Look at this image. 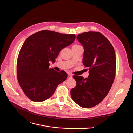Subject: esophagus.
Masks as SVG:
<instances>
[{"mask_svg":"<svg viewBox=\"0 0 133 133\" xmlns=\"http://www.w3.org/2000/svg\"><path fill=\"white\" fill-rule=\"evenodd\" d=\"M67 78L70 79V78H72V75L70 74H68V76H67Z\"/></svg>","mask_w":133,"mask_h":133,"instance_id":"obj_1","label":"esophagus"}]
</instances>
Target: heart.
Masks as SVG:
<instances>
[{
  "instance_id": "1",
  "label": "heart",
  "mask_w": 133,
  "mask_h": 133,
  "mask_svg": "<svg viewBox=\"0 0 133 133\" xmlns=\"http://www.w3.org/2000/svg\"><path fill=\"white\" fill-rule=\"evenodd\" d=\"M77 46H79V45H74L73 47H77Z\"/></svg>"
}]
</instances>
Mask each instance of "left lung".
<instances>
[{"mask_svg":"<svg viewBox=\"0 0 133 133\" xmlns=\"http://www.w3.org/2000/svg\"><path fill=\"white\" fill-rule=\"evenodd\" d=\"M77 39L84 49L83 63L89 68L88 78L74 75L75 87L70 90L72 99L83 108H91L107 96L114 81L116 55L112 45L99 32L79 34Z\"/></svg>","mask_w":133,"mask_h":133,"instance_id":"left-lung-1","label":"left lung"}]
</instances>
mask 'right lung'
I'll return each instance as SVG.
<instances>
[{
  "label": "right lung",
  "mask_w": 133,
  "mask_h": 133,
  "mask_svg": "<svg viewBox=\"0 0 133 133\" xmlns=\"http://www.w3.org/2000/svg\"><path fill=\"white\" fill-rule=\"evenodd\" d=\"M75 34L42 30L30 36L24 43L18 57L17 79L27 97L35 102L49 98L57 87L67 78L64 70L49 68L59 52L75 39Z\"/></svg>",
  "instance_id": "obj_1"
}]
</instances>
